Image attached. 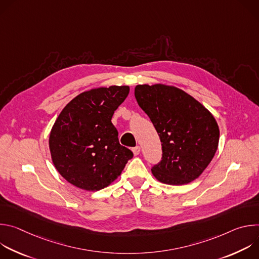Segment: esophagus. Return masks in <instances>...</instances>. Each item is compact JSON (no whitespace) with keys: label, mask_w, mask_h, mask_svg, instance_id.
Listing matches in <instances>:
<instances>
[{"label":"esophagus","mask_w":259,"mask_h":259,"mask_svg":"<svg viewBox=\"0 0 259 259\" xmlns=\"http://www.w3.org/2000/svg\"><path fill=\"white\" fill-rule=\"evenodd\" d=\"M132 152H133L134 156L139 155V153H140V146H135V147H133V149H132Z\"/></svg>","instance_id":"34e87169"}]
</instances>
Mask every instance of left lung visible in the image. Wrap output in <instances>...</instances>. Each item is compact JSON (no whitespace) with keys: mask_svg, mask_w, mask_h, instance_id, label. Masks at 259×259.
<instances>
[{"mask_svg":"<svg viewBox=\"0 0 259 259\" xmlns=\"http://www.w3.org/2000/svg\"><path fill=\"white\" fill-rule=\"evenodd\" d=\"M134 95L162 142V160L152 168L153 175L172 186L198 178L218 146L219 128L212 114L193 96L173 86L137 85Z\"/></svg>","mask_w":259,"mask_h":259,"instance_id":"8db88e82","label":"left lung"}]
</instances>
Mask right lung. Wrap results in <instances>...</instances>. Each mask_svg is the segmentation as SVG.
I'll return each instance as SVG.
<instances>
[{
    "mask_svg": "<svg viewBox=\"0 0 259 259\" xmlns=\"http://www.w3.org/2000/svg\"><path fill=\"white\" fill-rule=\"evenodd\" d=\"M129 90V86L91 89L61 110L50 132L49 149L55 168L72 186L91 192L104 189L132 159L112 123Z\"/></svg>",
    "mask_w": 259,
    "mask_h": 259,
    "instance_id": "obj_1",
    "label": "right lung"
}]
</instances>
